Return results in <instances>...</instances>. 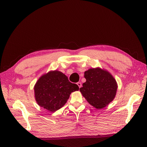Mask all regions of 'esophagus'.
Instances as JSON below:
<instances>
[{"label":"esophagus","mask_w":147,"mask_h":147,"mask_svg":"<svg viewBox=\"0 0 147 147\" xmlns=\"http://www.w3.org/2000/svg\"><path fill=\"white\" fill-rule=\"evenodd\" d=\"M77 85L78 86L79 88H81V87H82V84H81V82H77Z\"/></svg>","instance_id":"obj_1"}]
</instances>
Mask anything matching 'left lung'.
Returning a JSON list of instances; mask_svg holds the SVG:
<instances>
[{"label": "left lung", "mask_w": 147, "mask_h": 147, "mask_svg": "<svg viewBox=\"0 0 147 147\" xmlns=\"http://www.w3.org/2000/svg\"><path fill=\"white\" fill-rule=\"evenodd\" d=\"M86 82L80 90L87 101L97 109H102L113 100L117 84L108 72L100 68L90 69L84 72Z\"/></svg>", "instance_id": "8db88e82"}]
</instances>
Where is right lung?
I'll list each match as a JSON object with an SVG mask.
<instances>
[{
	"label": "right lung",
	"instance_id": "add662e5",
	"mask_svg": "<svg viewBox=\"0 0 147 147\" xmlns=\"http://www.w3.org/2000/svg\"><path fill=\"white\" fill-rule=\"evenodd\" d=\"M79 90L65 74L58 71L42 76L34 87L36 100L41 107L55 112L65 105L72 92Z\"/></svg>",
	"mask_w": 147,
	"mask_h": 147
}]
</instances>
